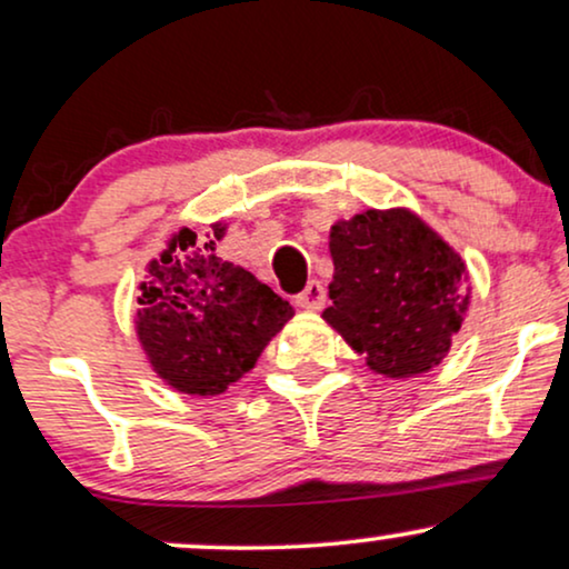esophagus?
<instances>
[{"mask_svg":"<svg viewBox=\"0 0 569 569\" xmlns=\"http://www.w3.org/2000/svg\"><path fill=\"white\" fill-rule=\"evenodd\" d=\"M325 303H327V290L319 279H311V282L306 284V290L296 296V306L303 308V311H321Z\"/></svg>","mask_w":569,"mask_h":569,"instance_id":"1","label":"esophagus"}]
</instances>
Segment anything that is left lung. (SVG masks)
I'll use <instances>...</instances> for the list:
<instances>
[{"label":"left lung","mask_w":569,"mask_h":569,"mask_svg":"<svg viewBox=\"0 0 569 569\" xmlns=\"http://www.w3.org/2000/svg\"><path fill=\"white\" fill-rule=\"evenodd\" d=\"M335 277L325 319L369 369L413 377L443 361L461 329L467 266L411 210H367L329 231Z\"/></svg>","instance_id":"obj_1"}]
</instances>
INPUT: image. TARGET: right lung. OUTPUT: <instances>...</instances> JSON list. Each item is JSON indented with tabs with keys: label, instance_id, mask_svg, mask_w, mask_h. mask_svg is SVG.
Wrapping results in <instances>:
<instances>
[{
	"label": "right lung",
	"instance_id": "obj_1",
	"mask_svg": "<svg viewBox=\"0 0 569 569\" xmlns=\"http://www.w3.org/2000/svg\"><path fill=\"white\" fill-rule=\"evenodd\" d=\"M223 229L213 223L208 242L181 229L147 266L139 296L137 335L147 359L189 396H219L240 380L296 313L269 284L216 256Z\"/></svg>",
	"mask_w": 569,
	"mask_h": 569
}]
</instances>
